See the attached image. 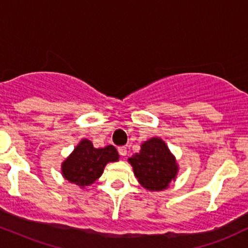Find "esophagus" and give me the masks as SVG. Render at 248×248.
<instances>
[{
  "label": "esophagus",
  "instance_id": "obj_1",
  "mask_svg": "<svg viewBox=\"0 0 248 248\" xmlns=\"http://www.w3.org/2000/svg\"><path fill=\"white\" fill-rule=\"evenodd\" d=\"M118 150H119V154H120L121 156L127 155V148L126 147H119Z\"/></svg>",
  "mask_w": 248,
  "mask_h": 248
}]
</instances>
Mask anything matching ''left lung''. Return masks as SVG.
I'll return each mask as SVG.
<instances>
[{"instance_id":"obj_1","label":"left lung","mask_w":248,"mask_h":248,"mask_svg":"<svg viewBox=\"0 0 248 248\" xmlns=\"http://www.w3.org/2000/svg\"><path fill=\"white\" fill-rule=\"evenodd\" d=\"M134 173L146 189L152 191L164 190L177 173V164L169 148L161 139L153 138L141 146L129 160Z\"/></svg>"}]
</instances>
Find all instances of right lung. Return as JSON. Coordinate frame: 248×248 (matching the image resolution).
<instances>
[{
	"label": "right lung",
	"mask_w": 248,
	"mask_h": 248,
	"mask_svg": "<svg viewBox=\"0 0 248 248\" xmlns=\"http://www.w3.org/2000/svg\"><path fill=\"white\" fill-rule=\"evenodd\" d=\"M118 160L119 154L115 147L107 146L96 149L92 142L85 139L62 163V171L64 177L71 183L87 186L100 177L108 162Z\"/></svg>",
	"instance_id": "1"
}]
</instances>
